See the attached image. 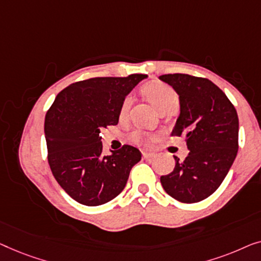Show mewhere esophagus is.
<instances>
[{"label": "esophagus", "mask_w": 261, "mask_h": 261, "mask_svg": "<svg viewBox=\"0 0 261 261\" xmlns=\"http://www.w3.org/2000/svg\"><path fill=\"white\" fill-rule=\"evenodd\" d=\"M142 156H143V159L148 160V159H151V157H153V153H150V152H145V151H143V152H142Z\"/></svg>", "instance_id": "34e87169"}]
</instances>
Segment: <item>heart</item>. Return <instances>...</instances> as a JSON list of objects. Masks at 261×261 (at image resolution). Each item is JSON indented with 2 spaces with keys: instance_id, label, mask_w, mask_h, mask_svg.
<instances>
[{
  "instance_id": "heart-1",
  "label": "heart",
  "mask_w": 261,
  "mask_h": 261,
  "mask_svg": "<svg viewBox=\"0 0 261 261\" xmlns=\"http://www.w3.org/2000/svg\"><path fill=\"white\" fill-rule=\"evenodd\" d=\"M144 93L150 101L155 105V108L159 111H162L164 109L172 108V106H177L178 104V94L176 91L162 82H151L146 84L144 86ZM131 105V97L124 99L122 108H120V116H125L127 110ZM131 141L137 143V144H148L150 137L148 134L143 131H135L131 134Z\"/></svg>"
}]
</instances>
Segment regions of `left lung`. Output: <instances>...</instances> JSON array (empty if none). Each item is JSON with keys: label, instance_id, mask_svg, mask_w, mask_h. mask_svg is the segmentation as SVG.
I'll use <instances>...</instances> for the list:
<instances>
[{"label": "left lung", "instance_id": "left-lung-1", "mask_svg": "<svg viewBox=\"0 0 261 261\" xmlns=\"http://www.w3.org/2000/svg\"><path fill=\"white\" fill-rule=\"evenodd\" d=\"M160 79L179 95L181 113L172 136H183L189 150L182 162L174 156L175 169L161 176V183L179 202H200L219 188L237 157V110L223 91L207 78L174 73Z\"/></svg>", "mask_w": 261, "mask_h": 261}]
</instances>
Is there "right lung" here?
I'll return each mask as SVG.
<instances>
[{
  "instance_id": "1",
  "label": "right lung",
  "mask_w": 261,
  "mask_h": 261,
  "mask_svg": "<svg viewBox=\"0 0 261 261\" xmlns=\"http://www.w3.org/2000/svg\"><path fill=\"white\" fill-rule=\"evenodd\" d=\"M144 78L130 74L76 82L65 87L47 111L49 168L76 202L99 205L113 200L125 187L131 168L141 161V151L126 144L105 156L99 134L118 124L125 95Z\"/></svg>"
}]
</instances>
